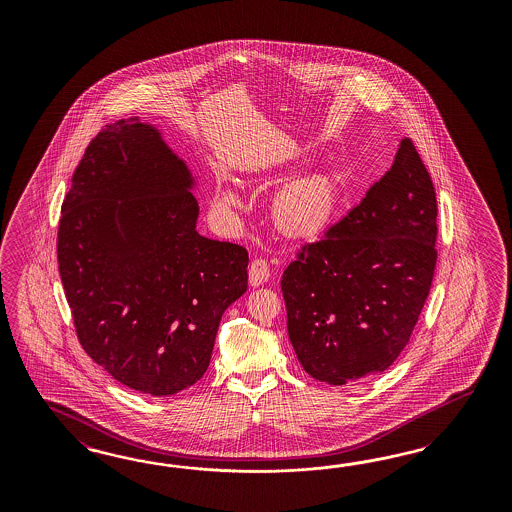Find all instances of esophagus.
I'll list each match as a JSON object with an SVG mask.
<instances>
[{
  "label": "esophagus",
  "mask_w": 512,
  "mask_h": 512,
  "mask_svg": "<svg viewBox=\"0 0 512 512\" xmlns=\"http://www.w3.org/2000/svg\"><path fill=\"white\" fill-rule=\"evenodd\" d=\"M270 278V268H268V261L263 257H255L251 264H249V283L253 287L263 285L266 279Z\"/></svg>",
  "instance_id": "1"
}]
</instances>
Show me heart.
Instances as JSON below:
<instances>
[{
    "mask_svg": "<svg viewBox=\"0 0 512 512\" xmlns=\"http://www.w3.org/2000/svg\"><path fill=\"white\" fill-rule=\"evenodd\" d=\"M216 202L223 210L240 208V197L231 187L217 189ZM336 204L334 189L325 178L300 180L279 193L276 212L283 227L291 231H313L323 227Z\"/></svg>",
    "mask_w": 512,
    "mask_h": 512,
    "instance_id": "obj_1",
    "label": "heart"
}]
</instances>
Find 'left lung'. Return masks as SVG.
I'll use <instances>...</instances> for the list:
<instances>
[{
    "label": "left lung",
    "instance_id": "left-lung-1",
    "mask_svg": "<svg viewBox=\"0 0 512 512\" xmlns=\"http://www.w3.org/2000/svg\"><path fill=\"white\" fill-rule=\"evenodd\" d=\"M435 242L434 184L403 139L385 176L283 272L289 338L313 379L353 383L400 357L432 289Z\"/></svg>",
    "mask_w": 512,
    "mask_h": 512
}]
</instances>
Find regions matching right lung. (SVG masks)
Wrapping results in <instances>:
<instances>
[{
  "mask_svg": "<svg viewBox=\"0 0 512 512\" xmlns=\"http://www.w3.org/2000/svg\"><path fill=\"white\" fill-rule=\"evenodd\" d=\"M186 165L137 118L101 127L71 178L58 264L82 349L125 387L172 396L208 370L248 249L195 231Z\"/></svg>",
  "mask_w": 512,
  "mask_h": 512,
  "instance_id": "1",
  "label": "right lung"
}]
</instances>
